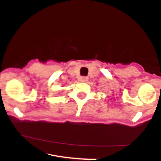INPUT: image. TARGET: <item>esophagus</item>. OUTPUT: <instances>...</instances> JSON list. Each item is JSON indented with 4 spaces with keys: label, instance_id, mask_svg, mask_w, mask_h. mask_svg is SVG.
<instances>
[{
    "label": "esophagus",
    "instance_id": "esophagus-1",
    "mask_svg": "<svg viewBox=\"0 0 161 161\" xmlns=\"http://www.w3.org/2000/svg\"><path fill=\"white\" fill-rule=\"evenodd\" d=\"M87 79H88V78H87V77L83 76V77H82V78H81V81H82V82H86Z\"/></svg>",
    "mask_w": 161,
    "mask_h": 161
}]
</instances>
